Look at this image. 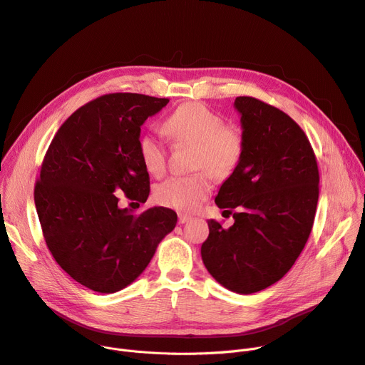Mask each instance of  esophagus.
Here are the masks:
<instances>
[{"instance_id": "obj_1", "label": "esophagus", "mask_w": 365, "mask_h": 365, "mask_svg": "<svg viewBox=\"0 0 365 365\" xmlns=\"http://www.w3.org/2000/svg\"><path fill=\"white\" fill-rule=\"evenodd\" d=\"M189 220H192V215H189V214H183V212H180V214H179V223H180V225L187 223Z\"/></svg>"}]
</instances>
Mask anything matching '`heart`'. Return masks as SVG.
<instances>
[{"label":"heart","mask_w":365,"mask_h":365,"mask_svg":"<svg viewBox=\"0 0 365 365\" xmlns=\"http://www.w3.org/2000/svg\"><path fill=\"white\" fill-rule=\"evenodd\" d=\"M164 129L175 142L195 147L192 170L201 172L185 178H170L160 183L154 190V200L163 207L193 211L210 197V173L215 179H227L237 168L245 151L244 133L236 125H226L222 114L201 103H186L178 107L164 121ZM138 151L148 173L155 178L165 173L167 153L157 135H142Z\"/></svg>","instance_id":"b5f03b06"}]
</instances>
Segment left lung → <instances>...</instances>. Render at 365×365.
<instances>
[{
  "instance_id": "1",
  "label": "left lung",
  "mask_w": 365,
  "mask_h": 365,
  "mask_svg": "<svg viewBox=\"0 0 365 365\" xmlns=\"http://www.w3.org/2000/svg\"><path fill=\"white\" fill-rule=\"evenodd\" d=\"M245 151L215 204L233 212L229 229L208 220L201 247L208 273L248 295L279 282L309 237L319 201V167L304 130L282 110L237 96Z\"/></svg>"
}]
</instances>
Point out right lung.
<instances>
[{"instance_id": "1", "label": "right lung", "mask_w": 365, "mask_h": 365, "mask_svg": "<svg viewBox=\"0 0 365 365\" xmlns=\"http://www.w3.org/2000/svg\"><path fill=\"white\" fill-rule=\"evenodd\" d=\"M167 103L130 92L103 95L64 121L43 157L35 205L46 247L71 279L95 292L114 294L136 280L176 227L173 210L135 214L115 197L147 201L140 126Z\"/></svg>"}]
</instances>
